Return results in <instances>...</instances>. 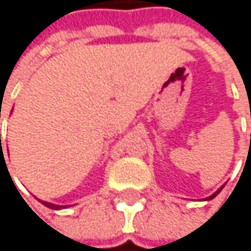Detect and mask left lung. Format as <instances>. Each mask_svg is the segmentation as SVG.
Returning a JSON list of instances; mask_svg holds the SVG:
<instances>
[{
  "label": "left lung",
  "instance_id": "left-lung-1",
  "mask_svg": "<svg viewBox=\"0 0 251 251\" xmlns=\"http://www.w3.org/2000/svg\"><path fill=\"white\" fill-rule=\"evenodd\" d=\"M222 188H224V186H222ZM222 188H219V189H217V191H216L214 194H211V195H210V197H207L205 200H207V201H208V200H213V198H214V197H216V195H217L219 192H221V191H222Z\"/></svg>",
  "mask_w": 251,
  "mask_h": 251
}]
</instances>
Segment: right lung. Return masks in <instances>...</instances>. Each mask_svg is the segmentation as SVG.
I'll list each match as a JSON object with an SVG mask.
<instances>
[{
    "label": "right lung",
    "mask_w": 251,
    "mask_h": 251,
    "mask_svg": "<svg viewBox=\"0 0 251 251\" xmlns=\"http://www.w3.org/2000/svg\"><path fill=\"white\" fill-rule=\"evenodd\" d=\"M0 145H1V133H0ZM2 156H4V153H2ZM41 202H43L46 207L51 208V210H60V208H65V205H57V204H51V202H47V201H41Z\"/></svg>",
    "instance_id": "right-lung-1"
}]
</instances>
